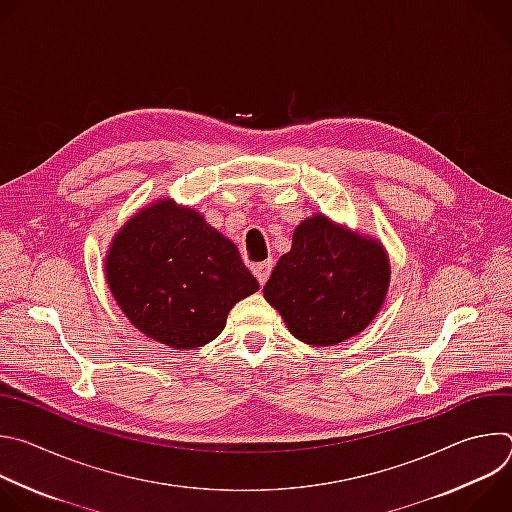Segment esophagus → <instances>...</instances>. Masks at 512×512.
<instances>
[{
	"label": "esophagus",
	"mask_w": 512,
	"mask_h": 512,
	"mask_svg": "<svg viewBox=\"0 0 512 512\" xmlns=\"http://www.w3.org/2000/svg\"><path fill=\"white\" fill-rule=\"evenodd\" d=\"M271 269H273V261H271V259H267V261H263V263H255V265H253V273H255V277L259 279V283H261V285L269 279Z\"/></svg>",
	"instance_id": "esophagus-1"
}]
</instances>
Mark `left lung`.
I'll return each instance as SVG.
<instances>
[{
	"label": "left lung",
	"instance_id": "8db88e82",
	"mask_svg": "<svg viewBox=\"0 0 512 512\" xmlns=\"http://www.w3.org/2000/svg\"><path fill=\"white\" fill-rule=\"evenodd\" d=\"M389 283L391 261L379 239L316 212L296 227L263 296L298 340L334 346L377 318Z\"/></svg>",
	"mask_w": 512,
	"mask_h": 512
}]
</instances>
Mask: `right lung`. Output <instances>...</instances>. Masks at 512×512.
<instances>
[{"label": "right lung", "mask_w": 512, "mask_h": 512, "mask_svg": "<svg viewBox=\"0 0 512 512\" xmlns=\"http://www.w3.org/2000/svg\"><path fill=\"white\" fill-rule=\"evenodd\" d=\"M105 277L127 320L174 350L214 340L233 306L259 289L235 243L172 198L139 208L115 233Z\"/></svg>", "instance_id": "obj_1"}]
</instances>
